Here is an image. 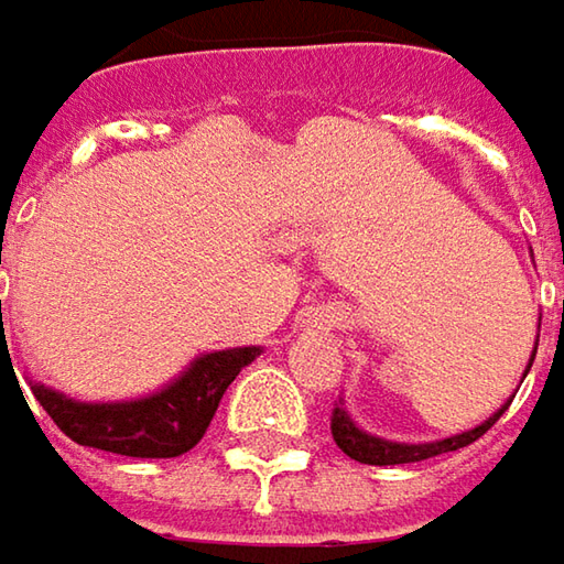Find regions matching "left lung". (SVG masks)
I'll list each match as a JSON object with an SVG mask.
<instances>
[{
	"mask_svg": "<svg viewBox=\"0 0 564 564\" xmlns=\"http://www.w3.org/2000/svg\"><path fill=\"white\" fill-rule=\"evenodd\" d=\"M536 355V349H533ZM533 365V358H530ZM527 365V371H530ZM508 409V403L495 412L489 422H482L479 429L473 432H464V435L444 437V441H432V444H397V441H380L375 435H365L361 429H355V422L346 415V409L333 406V415H329V432H333V441L343 454H349L358 464H371V466H393V464H419V460H429V457H437V454H447V451H460L466 444H473L476 437H482L495 422L501 419V412Z\"/></svg>",
	"mask_w": 564,
	"mask_h": 564,
	"instance_id": "8db88e82",
	"label": "left lung"
}]
</instances>
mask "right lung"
I'll list each match as a JSON object with an SVG mask.
<instances>
[{
  "label": "right lung",
  "mask_w": 564,
  "mask_h": 564,
  "mask_svg": "<svg viewBox=\"0 0 564 564\" xmlns=\"http://www.w3.org/2000/svg\"><path fill=\"white\" fill-rule=\"evenodd\" d=\"M2 355H9L6 343H0V358ZM257 355H260L257 346L203 355L186 368L184 378L174 380L167 390L135 400V403H75L43 383H34L31 390L37 403L46 409V415L59 425V432L69 435L75 444L123 454V457H181L206 435L228 383L238 378L240 368L250 365Z\"/></svg>",
  "instance_id": "right-lung-1"
}]
</instances>
